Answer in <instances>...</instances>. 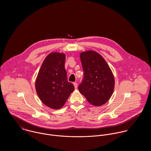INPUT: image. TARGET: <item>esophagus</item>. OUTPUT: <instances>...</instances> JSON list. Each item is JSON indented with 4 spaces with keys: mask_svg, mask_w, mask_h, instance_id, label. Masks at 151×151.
<instances>
[{
    "mask_svg": "<svg viewBox=\"0 0 151 151\" xmlns=\"http://www.w3.org/2000/svg\"><path fill=\"white\" fill-rule=\"evenodd\" d=\"M73 84H74V86L75 87V88L77 89V86H77V83H74Z\"/></svg>",
    "mask_w": 151,
    "mask_h": 151,
    "instance_id": "1",
    "label": "esophagus"
}]
</instances>
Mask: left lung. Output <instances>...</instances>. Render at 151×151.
Listing matches in <instances>:
<instances>
[{
    "mask_svg": "<svg viewBox=\"0 0 151 151\" xmlns=\"http://www.w3.org/2000/svg\"><path fill=\"white\" fill-rule=\"evenodd\" d=\"M84 78L79 91L88 102L96 106L106 103L114 88L113 73L104 58L98 53L88 50L80 53Z\"/></svg>",
    "mask_w": 151,
    "mask_h": 151,
    "instance_id": "8db88e82",
    "label": "left lung"
}]
</instances>
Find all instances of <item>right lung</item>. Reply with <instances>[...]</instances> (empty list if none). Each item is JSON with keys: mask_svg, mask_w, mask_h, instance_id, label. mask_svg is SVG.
Listing matches in <instances>:
<instances>
[{"mask_svg": "<svg viewBox=\"0 0 151 151\" xmlns=\"http://www.w3.org/2000/svg\"><path fill=\"white\" fill-rule=\"evenodd\" d=\"M65 53L53 52L44 60L36 81L37 93L43 104L59 109L73 92L74 86L67 81Z\"/></svg>", "mask_w": 151, "mask_h": 151, "instance_id": "1", "label": "right lung"}]
</instances>
